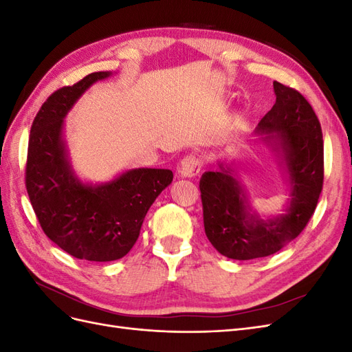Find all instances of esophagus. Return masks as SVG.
Returning a JSON list of instances; mask_svg holds the SVG:
<instances>
[{
    "instance_id": "34e87169",
    "label": "esophagus",
    "mask_w": 352,
    "mask_h": 352,
    "mask_svg": "<svg viewBox=\"0 0 352 352\" xmlns=\"http://www.w3.org/2000/svg\"><path fill=\"white\" fill-rule=\"evenodd\" d=\"M201 167H202V163L199 158L194 155H188L182 160V163H180L177 173L182 177H194L201 172Z\"/></svg>"
}]
</instances>
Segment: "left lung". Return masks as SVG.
<instances>
[{
    "mask_svg": "<svg viewBox=\"0 0 352 352\" xmlns=\"http://www.w3.org/2000/svg\"><path fill=\"white\" fill-rule=\"evenodd\" d=\"M276 102L255 133L278 154L287 175L291 201L285 214L263 220L250 208L247 192L230 167L199 180L204 229L208 241L232 260H254L280 251L310 221L323 188V135L320 122L302 95L273 82Z\"/></svg>",
    "mask_w": 352,
    "mask_h": 352,
    "instance_id": "obj_1",
    "label": "left lung"
}]
</instances>
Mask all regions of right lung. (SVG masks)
Wrapping results in <instances>:
<instances>
[{
	"instance_id": "add662e5",
	"label": "right lung",
	"mask_w": 352,
	"mask_h": 352,
	"mask_svg": "<svg viewBox=\"0 0 352 352\" xmlns=\"http://www.w3.org/2000/svg\"><path fill=\"white\" fill-rule=\"evenodd\" d=\"M95 72L51 94L30 127L26 189L45 235L73 257L114 261L132 250L155 198L173 180L168 168H132L110 182L83 184L74 175L65 117L92 83L111 76Z\"/></svg>"
}]
</instances>
